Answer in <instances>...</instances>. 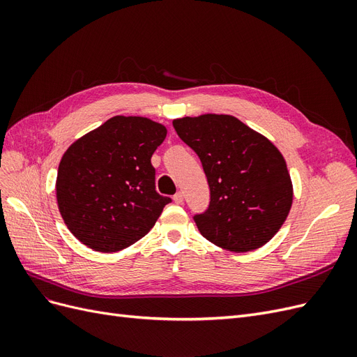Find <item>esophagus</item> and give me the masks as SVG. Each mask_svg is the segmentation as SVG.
Segmentation results:
<instances>
[{
  "instance_id": "34e87169",
  "label": "esophagus",
  "mask_w": 357,
  "mask_h": 357,
  "mask_svg": "<svg viewBox=\"0 0 357 357\" xmlns=\"http://www.w3.org/2000/svg\"><path fill=\"white\" fill-rule=\"evenodd\" d=\"M174 202H177V204H181L183 202V193L181 192H177L176 195H174Z\"/></svg>"
}]
</instances>
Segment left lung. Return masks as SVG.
Here are the masks:
<instances>
[{
    "label": "left lung",
    "mask_w": 357,
    "mask_h": 357,
    "mask_svg": "<svg viewBox=\"0 0 357 357\" xmlns=\"http://www.w3.org/2000/svg\"><path fill=\"white\" fill-rule=\"evenodd\" d=\"M201 159L208 208L193 215L204 238L229 252L262 247L282 228L294 201L286 160L268 138L229 114L172 121Z\"/></svg>",
    "instance_id": "obj_1"
}]
</instances>
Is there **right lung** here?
Listing matches in <instances>:
<instances>
[{
	"label": "right lung",
	"mask_w": 357,
	"mask_h": 357,
	"mask_svg": "<svg viewBox=\"0 0 357 357\" xmlns=\"http://www.w3.org/2000/svg\"><path fill=\"white\" fill-rule=\"evenodd\" d=\"M167 128L147 117L114 116L63 153L56 199L71 234L95 252L113 253L153 228L171 198L155 188L152 155Z\"/></svg>",
	"instance_id": "obj_1"
}]
</instances>
